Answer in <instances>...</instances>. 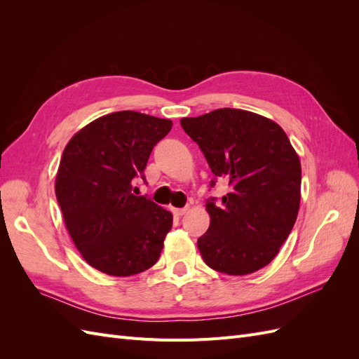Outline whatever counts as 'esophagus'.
I'll return each mask as SVG.
<instances>
[{"mask_svg": "<svg viewBox=\"0 0 359 359\" xmlns=\"http://www.w3.org/2000/svg\"><path fill=\"white\" fill-rule=\"evenodd\" d=\"M170 211L173 212V215L180 217V215H182V214H186V211H187V206H186V208H170Z\"/></svg>", "mask_w": 359, "mask_h": 359, "instance_id": "34e87169", "label": "esophagus"}]
</instances>
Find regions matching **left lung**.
<instances>
[{
    "label": "left lung",
    "instance_id": "1",
    "mask_svg": "<svg viewBox=\"0 0 359 359\" xmlns=\"http://www.w3.org/2000/svg\"><path fill=\"white\" fill-rule=\"evenodd\" d=\"M181 127L199 145L215 178L231 186L220 203L206 201L211 223L198 240L205 264L229 276L266 266L295 224L301 201V163L285 130L262 115L231 107L182 118Z\"/></svg>",
    "mask_w": 359,
    "mask_h": 359
}]
</instances>
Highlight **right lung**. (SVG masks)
Returning <instances> with one entry per match:
<instances>
[{
    "instance_id": "add662e5",
    "label": "right lung",
    "mask_w": 359,
    "mask_h": 359,
    "mask_svg": "<svg viewBox=\"0 0 359 359\" xmlns=\"http://www.w3.org/2000/svg\"><path fill=\"white\" fill-rule=\"evenodd\" d=\"M170 128V119L119 111L94 119L64 148L57 201L76 248L104 274H139L160 257L173 217L132 190Z\"/></svg>"
}]
</instances>
